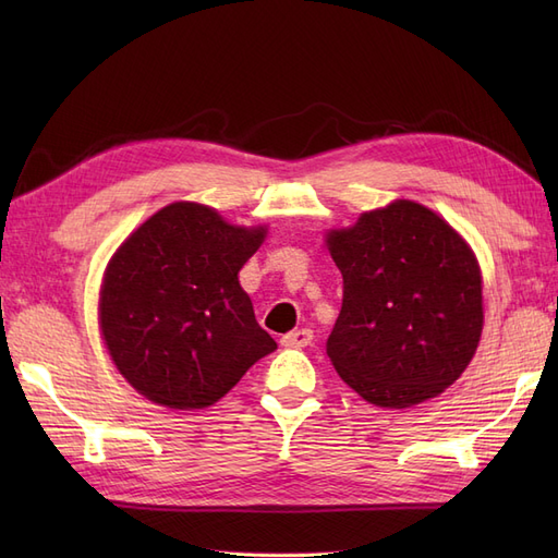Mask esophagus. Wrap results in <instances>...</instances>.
<instances>
[{
    "label": "esophagus",
    "instance_id": "1",
    "mask_svg": "<svg viewBox=\"0 0 558 558\" xmlns=\"http://www.w3.org/2000/svg\"><path fill=\"white\" fill-rule=\"evenodd\" d=\"M312 330L310 328H300V330H293V332H289V335H283L281 337V344L286 347V349H300V347H307V344H312Z\"/></svg>",
    "mask_w": 558,
    "mask_h": 558
}]
</instances>
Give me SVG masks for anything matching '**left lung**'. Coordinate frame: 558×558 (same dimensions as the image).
I'll list each match as a JSON object with an SVG mask.
<instances>
[{"instance_id": "obj_1", "label": "left lung", "mask_w": 558, "mask_h": 558, "mask_svg": "<svg viewBox=\"0 0 558 558\" xmlns=\"http://www.w3.org/2000/svg\"><path fill=\"white\" fill-rule=\"evenodd\" d=\"M324 242L344 279L328 359L375 408L445 393L480 347L482 267L463 234L414 199L363 211Z\"/></svg>"}]
</instances>
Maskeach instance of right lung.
<instances>
[{"label": "right lung", "instance_id": "add662e5", "mask_svg": "<svg viewBox=\"0 0 558 558\" xmlns=\"http://www.w3.org/2000/svg\"><path fill=\"white\" fill-rule=\"evenodd\" d=\"M265 238L267 226H234L214 207L181 199L113 251L97 320L134 391L170 410H205L277 349L240 283Z\"/></svg>", "mask_w": 558, "mask_h": 558}]
</instances>
